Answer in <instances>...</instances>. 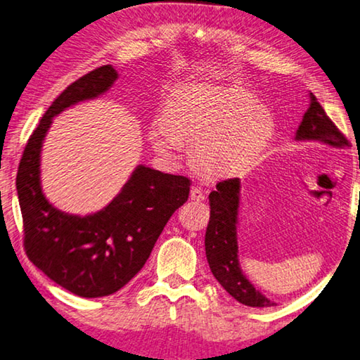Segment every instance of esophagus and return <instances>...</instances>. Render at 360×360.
<instances>
[{
	"label": "esophagus",
	"instance_id": "obj_1",
	"mask_svg": "<svg viewBox=\"0 0 360 360\" xmlns=\"http://www.w3.org/2000/svg\"><path fill=\"white\" fill-rule=\"evenodd\" d=\"M189 198H191V200L202 202L203 199H205V193H203L199 186H193L191 193H189Z\"/></svg>",
	"mask_w": 360,
	"mask_h": 360
}]
</instances>
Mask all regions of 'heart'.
I'll list each match as a JSON object with an SVG mask.
<instances>
[{"label":"heart","mask_w":360,"mask_h":360,"mask_svg":"<svg viewBox=\"0 0 360 360\" xmlns=\"http://www.w3.org/2000/svg\"><path fill=\"white\" fill-rule=\"evenodd\" d=\"M276 117L252 92L235 86H185L167 103L166 117L150 124L148 138L162 157H177L183 142L210 174H232L252 162L276 133Z\"/></svg>","instance_id":"heart-1"}]
</instances>
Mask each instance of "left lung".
I'll return each mask as SVG.
<instances>
[{
  "mask_svg": "<svg viewBox=\"0 0 360 360\" xmlns=\"http://www.w3.org/2000/svg\"><path fill=\"white\" fill-rule=\"evenodd\" d=\"M297 141H320L330 147H347L348 139L338 130L316 97L310 92V106L296 131ZM240 179L219 181L214 191L210 193V222L205 233L207 260L224 290L236 301L249 307L274 306L266 296L250 283L243 274L238 262V241L236 224L240 210Z\"/></svg>",
  "mask_w": 360,
  "mask_h": 360,
  "instance_id": "obj_1",
  "label": "left lung"
}]
</instances>
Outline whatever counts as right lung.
<instances>
[{
    "label": "right lung",
    "instance_id": "add662e5",
    "mask_svg": "<svg viewBox=\"0 0 360 360\" xmlns=\"http://www.w3.org/2000/svg\"><path fill=\"white\" fill-rule=\"evenodd\" d=\"M116 79L112 65H103L67 87L40 119L18 165L26 255L53 282L81 297L116 293L139 273L191 186L183 175L139 165L116 198L94 214L64 213L46 200L40 186V152L53 117L101 96Z\"/></svg>",
    "mask_w": 360,
    "mask_h": 360
}]
</instances>
